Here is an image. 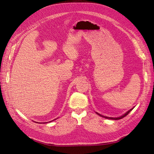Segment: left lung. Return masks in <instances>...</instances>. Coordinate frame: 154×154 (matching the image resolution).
I'll use <instances>...</instances> for the list:
<instances>
[{
	"instance_id": "obj_1",
	"label": "left lung",
	"mask_w": 154,
	"mask_h": 154,
	"mask_svg": "<svg viewBox=\"0 0 154 154\" xmlns=\"http://www.w3.org/2000/svg\"><path fill=\"white\" fill-rule=\"evenodd\" d=\"M133 108H132V109H131L130 110H129L127 112H126L125 114H123L122 116H120V117H118V118H110V117H107V116H102V115H101V114H98V113H97V112H96L98 116H101V117H102V118H105L106 119H113V120H119V119H122V118H125V116H126L129 113H130L131 110H133Z\"/></svg>"
}]
</instances>
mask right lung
Segmentation results:
<instances>
[{
    "instance_id": "right-lung-1",
    "label": "right lung",
    "mask_w": 154,
    "mask_h": 154,
    "mask_svg": "<svg viewBox=\"0 0 154 154\" xmlns=\"http://www.w3.org/2000/svg\"><path fill=\"white\" fill-rule=\"evenodd\" d=\"M37 123H38V122H37ZM39 123H40V122H39ZM42 123H43V122H42ZM45 123H46V122H45Z\"/></svg>"
}]
</instances>
